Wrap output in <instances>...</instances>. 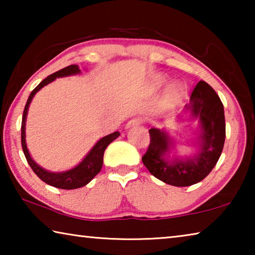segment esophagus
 Masks as SVG:
<instances>
[{"label":"esophagus","mask_w":255,"mask_h":255,"mask_svg":"<svg viewBox=\"0 0 255 255\" xmlns=\"http://www.w3.org/2000/svg\"><path fill=\"white\" fill-rule=\"evenodd\" d=\"M141 124V119L140 118H132L129 120V122L127 123L126 127L127 128H130V127H135V126H138V125Z\"/></svg>","instance_id":"obj_1"}]
</instances>
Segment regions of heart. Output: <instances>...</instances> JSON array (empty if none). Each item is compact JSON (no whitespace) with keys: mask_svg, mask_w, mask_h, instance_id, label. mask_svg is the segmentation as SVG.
Masks as SVG:
<instances>
[{"mask_svg":"<svg viewBox=\"0 0 255 255\" xmlns=\"http://www.w3.org/2000/svg\"><path fill=\"white\" fill-rule=\"evenodd\" d=\"M166 83H167V77L165 75L157 74L152 79V88L154 90H158L163 88ZM184 94H185V88L183 84L181 83L171 84L169 88L166 89L165 93H164V101H165L166 105L169 106L176 105V103H179L181 101V99L184 97Z\"/></svg>","mask_w":255,"mask_h":255,"instance_id":"b5f03b06","label":"heart"}]
</instances>
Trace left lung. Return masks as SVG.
Wrapping results in <instances>:
<instances>
[{
	"label": "left lung",
	"mask_w": 255,
	"mask_h": 255,
	"mask_svg": "<svg viewBox=\"0 0 255 255\" xmlns=\"http://www.w3.org/2000/svg\"><path fill=\"white\" fill-rule=\"evenodd\" d=\"M185 111L192 118L199 119V150L191 157L170 161L173 146L165 130L149 129L150 143L141 157L144 165L155 178L174 187H188L204 180L214 169L221 157L225 143L226 125L221 99L205 81H199L193 89Z\"/></svg>",
	"instance_id": "left-lung-1"
}]
</instances>
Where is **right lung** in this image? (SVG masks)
Segmentation results:
<instances>
[{
    "mask_svg": "<svg viewBox=\"0 0 255 255\" xmlns=\"http://www.w3.org/2000/svg\"><path fill=\"white\" fill-rule=\"evenodd\" d=\"M79 73H81L79 66L70 65L53 73L51 75L47 76L45 80H42L40 83L32 90V92L30 93L27 103H25L22 116V124H21V145H22L24 156L27 158V162L29 163L30 167H31L32 171L37 174L38 178L44 181L45 183L58 189L72 190L82 188L88 184L90 181L101 171L103 164V154H105V150L108 147V145H109L112 140H115L116 138H118L120 135L119 131H115L110 133V135L102 137L100 140H98V143L93 146V148L90 150L88 155L83 158V161H82L79 165H76L75 167H73V169L68 171L49 172L38 165V164L31 158V156H30L29 150L27 148V144H25V120H27L29 105L31 103L34 94L39 91L40 89L44 88L45 85L49 84L50 82L57 79V77L75 75L79 74Z\"/></svg>",
    "mask_w": 255,
    "mask_h": 255,
    "instance_id": "add662e5",
    "label": "right lung"
}]
</instances>
